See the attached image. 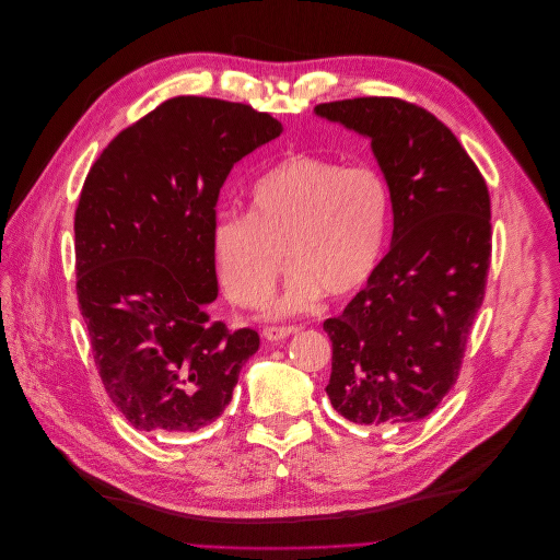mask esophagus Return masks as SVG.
<instances>
[{
    "mask_svg": "<svg viewBox=\"0 0 560 560\" xmlns=\"http://www.w3.org/2000/svg\"><path fill=\"white\" fill-rule=\"evenodd\" d=\"M300 326H295V324H291V326H265L262 328V335L265 338L269 340V342H278V340H284V338H289L291 332H295Z\"/></svg>",
    "mask_w": 560,
    "mask_h": 560,
    "instance_id": "obj_1",
    "label": "esophagus"
}]
</instances>
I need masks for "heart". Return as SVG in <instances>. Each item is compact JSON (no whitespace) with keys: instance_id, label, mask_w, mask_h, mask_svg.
I'll use <instances>...</instances> for the list:
<instances>
[{"instance_id":"obj_1","label":"heart","mask_w":560,"mask_h":560,"mask_svg":"<svg viewBox=\"0 0 560 560\" xmlns=\"http://www.w3.org/2000/svg\"><path fill=\"white\" fill-rule=\"evenodd\" d=\"M390 211L386 178L373 165L293 154L252 189V211L220 213L213 256L222 287L243 306L267 300L293 267L276 313L306 308L319 293L347 295L373 273Z\"/></svg>"}]
</instances>
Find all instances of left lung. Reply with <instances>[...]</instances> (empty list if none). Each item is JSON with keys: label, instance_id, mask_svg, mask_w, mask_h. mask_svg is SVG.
<instances>
[{"label": "left lung", "instance_id": "8db88e82", "mask_svg": "<svg viewBox=\"0 0 560 560\" xmlns=\"http://www.w3.org/2000/svg\"><path fill=\"white\" fill-rule=\"evenodd\" d=\"M366 135L393 200V241L366 287L328 317L326 395L345 419L415 425L462 371L492 258L490 191L457 137L397 96L315 105Z\"/></svg>", "mask_w": 560, "mask_h": 560}]
</instances>
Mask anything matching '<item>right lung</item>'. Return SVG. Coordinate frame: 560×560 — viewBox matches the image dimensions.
Returning a JSON list of instances; mask_svg holds the SVG:
<instances>
[{
  "mask_svg": "<svg viewBox=\"0 0 560 560\" xmlns=\"http://www.w3.org/2000/svg\"><path fill=\"white\" fill-rule=\"evenodd\" d=\"M282 126L247 103L174 96L90 167L74 211L77 300L105 393L143 432H196L232 401L254 328L209 322L222 183Z\"/></svg>",
  "mask_w": 560,
  "mask_h": 560,
  "instance_id": "obj_1",
  "label": "right lung"
}]
</instances>
